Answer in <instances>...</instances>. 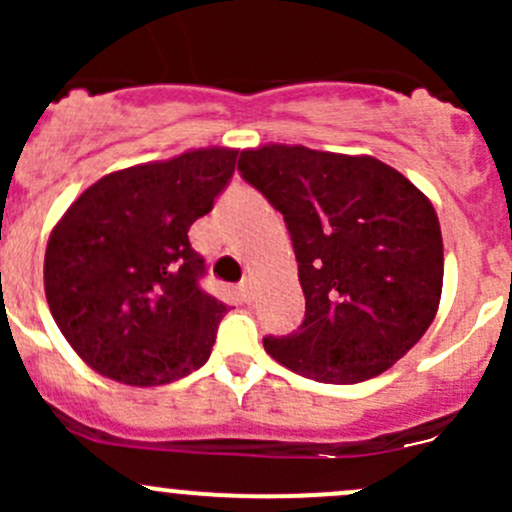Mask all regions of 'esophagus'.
Segmentation results:
<instances>
[{
  "mask_svg": "<svg viewBox=\"0 0 512 512\" xmlns=\"http://www.w3.org/2000/svg\"><path fill=\"white\" fill-rule=\"evenodd\" d=\"M237 289H240L242 297L250 299V297H252V277H245V280L240 282V287H237Z\"/></svg>",
  "mask_w": 512,
  "mask_h": 512,
  "instance_id": "esophagus-1",
  "label": "esophagus"
}]
</instances>
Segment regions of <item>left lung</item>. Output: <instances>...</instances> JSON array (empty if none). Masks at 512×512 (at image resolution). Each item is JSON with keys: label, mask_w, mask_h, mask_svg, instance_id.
I'll return each instance as SVG.
<instances>
[{"label": "left lung", "mask_w": 512, "mask_h": 512, "mask_svg": "<svg viewBox=\"0 0 512 512\" xmlns=\"http://www.w3.org/2000/svg\"><path fill=\"white\" fill-rule=\"evenodd\" d=\"M237 168L285 215L307 307L299 332L265 337V352L324 384H359L394 366L441 304L431 200L374 156L265 143L245 148Z\"/></svg>", "instance_id": "8db88e82"}]
</instances>
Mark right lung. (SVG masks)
<instances>
[{"label":"right lung","instance_id":"1","mask_svg":"<svg viewBox=\"0 0 512 512\" xmlns=\"http://www.w3.org/2000/svg\"><path fill=\"white\" fill-rule=\"evenodd\" d=\"M237 148H193L113 170L51 230L44 292L76 354L106 379L160 386L200 369L227 307L198 287L188 230L213 210Z\"/></svg>","mask_w":512,"mask_h":512}]
</instances>
